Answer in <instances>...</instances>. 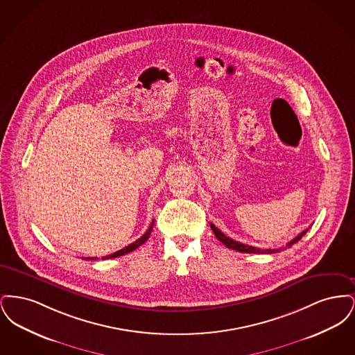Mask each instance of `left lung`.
I'll return each mask as SVG.
<instances>
[{
    "mask_svg": "<svg viewBox=\"0 0 355 355\" xmlns=\"http://www.w3.org/2000/svg\"><path fill=\"white\" fill-rule=\"evenodd\" d=\"M210 227H211V230L214 232V234L216 236L220 239V242L226 246V248H229V249H233V250H236V252H241V253H252V254H272V253H278V252H281L282 250V248H279V249H259V248H254V246H249V245H245V243H241V242H238V241H234V239H232V238H229V236H225L222 232H220L218 227H216L213 223H210ZM307 230L309 229H306L304 230L300 236H295L293 241H290L288 243H287V248H290L291 245H294V243H297L302 236L307 233ZM286 249V248H285Z\"/></svg>",
    "mask_w": 355,
    "mask_h": 355,
    "instance_id": "8db88e82",
    "label": "left lung"
}]
</instances>
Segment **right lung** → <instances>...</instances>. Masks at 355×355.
<instances>
[{"label": "right lung", "mask_w": 355, "mask_h": 355, "mask_svg": "<svg viewBox=\"0 0 355 355\" xmlns=\"http://www.w3.org/2000/svg\"><path fill=\"white\" fill-rule=\"evenodd\" d=\"M153 225H154V220H153L152 223H150V226H149V229L146 230V233L144 234V236H141V238H138L135 242L133 243H130V245H128L126 248H123V249H121L119 252H116V253L110 254V255H106V257H102V259H109V258H116V257H121V255H125V254L130 253V252H133L137 248H139L141 245H144L148 239H149V236H150V233H152L153 230ZM86 259H97V257H94V258H86Z\"/></svg>", "instance_id": "obj_1"}]
</instances>
